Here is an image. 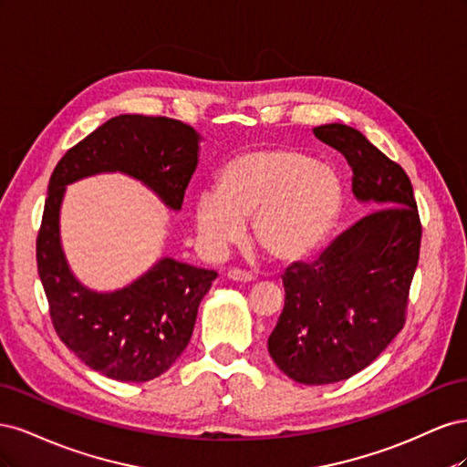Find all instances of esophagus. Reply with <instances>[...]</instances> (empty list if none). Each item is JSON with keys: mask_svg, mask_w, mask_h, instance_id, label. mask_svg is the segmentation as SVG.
Listing matches in <instances>:
<instances>
[{"mask_svg": "<svg viewBox=\"0 0 467 467\" xmlns=\"http://www.w3.org/2000/svg\"><path fill=\"white\" fill-rule=\"evenodd\" d=\"M228 278L234 282H251L253 276L247 271H242V268H230Z\"/></svg>", "mask_w": 467, "mask_h": 467, "instance_id": "1", "label": "esophagus"}]
</instances>
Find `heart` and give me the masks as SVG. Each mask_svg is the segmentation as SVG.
<instances>
[{
  "instance_id": "1",
  "label": "heart",
  "mask_w": 467,
  "mask_h": 467,
  "mask_svg": "<svg viewBox=\"0 0 467 467\" xmlns=\"http://www.w3.org/2000/svg\"><path fill=\"white\" fill-rule=\"evenodd\" d=\"M345 206V187L333 167L300 150H253L218 173V191L194 199V228L210 255H222L245 234L276 263H298L327 244Z\"/></svg>"
}]
</instances>
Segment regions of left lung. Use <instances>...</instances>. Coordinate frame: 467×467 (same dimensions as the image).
<instances>
[{"instance_id":"1","label":"left lung","mask_w":467,"mask_h":467,"mask_svg":"<svg viewBox=\"0 0 467 467\" xmlns=\"http://www.w3.org/2000/svg\"><path fill=\"white\" fill-rule=\"evenodd\" d=\"M352 167V194L379 208L343 232L314 263L285 275V309L268 337L278 368L298 384L347 379L403 329L419 263L420 220L411 181L362 132L331 122L314 129Z\"/></svg>"}]
</instances>
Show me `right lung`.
<instances>
[{"mask_svg": "<svg viewBox=\"0 0 467 467\" xmlns=\"http://www.w3.org/2000/svg\"><path fill=\"white\" fill-rule=\"evenodd\" d=\"M201 134L165 117L120 115L67 150L48 182L36 237L38 276L62 343L91 370L119 381H148L187 348L196 314L218 273L171 257L132 285L97 292L76 278L60 242L66 187L99 173H124L181 210L199 165Z\"/></svg>", "mask_w": 467, "mask_h": 467, "instance_id": "obj_1", "label": "right lung"}]
</instances>
